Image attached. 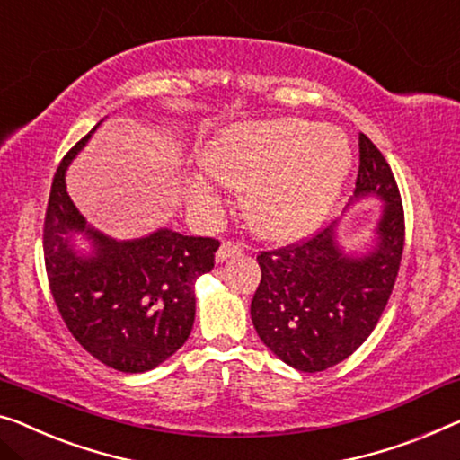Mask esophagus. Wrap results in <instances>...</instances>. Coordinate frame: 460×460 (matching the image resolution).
Masks as SVG:
<instances>
[{"instance_id":"esophagus-1","label":"esophagus","mask_w":460,"mask_h":460,"mask_svg":"<svg viewBox=\"0 0 460 460\" xmlns=\"http://www.w3.org/2000/svg\"><path fill=\"white\" fill-rule=\"evenodd\" d=\"M242 252H243V243L231 242V239H227V242L221 243V248H218V252H217V262H225L227 258L239 256Z\"/></svg>"}]
</instances>
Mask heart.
<instances>
[{"label": "heart", "instance_id": "obj_1", "mask_svg": "<svg viewBox=\"0 0 460 460\" xmlns=\"http://www.w3.org/2000/svg\"><path fill=\"white\" fill-rule=\"evenodd\" d=\"M349 161L345 136L301 119L237 123L202 153L213 180L243 190L242 212L250 229L279 242L318 227L337 200ZM190 200L200 210H212L217 183L194 175Z\"/></svg>", "mask_w": 460, "mask_h": 460}]
</instances>
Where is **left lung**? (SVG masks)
Wrapping results in <instances>:
<instances>
[{
	"label": "left lung",
	"instance_id": "obj_1",
	"mask_svg": "<svg viewBox=\"0 0 460 460\" xmlns=\"http://www.w3.org/2000/svg\"><path fill=\"white\" fill-rule=\"evenodd\" d=\"M386 202L378 243L361 258L337 245V227L285 248L260 252L262 269L252 299L258 337L277 358L299 372H324L358 351L378 324L405 248V212L390 164L366 134H359L355 198Z\"/></svg>",
	"mask_w": 460,
	"mask_h": 460
}]
</instances>
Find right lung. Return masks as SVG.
<instances>
[{
    "label": "right lung",
    "instance_id": "add662e5",
    "mask_svg": "<svg viewBox=\"0 0 460 460\" xmlns=\"http://www.w3.org/2000/svg\"><path fill=\"white\" fill-rule=\"evenodd\" d=\"M93 132L61 159L53 177L43 227L47 279L72 337L105 366L140 374L188 341L196 316L194 283L215 269L221 242L171 229L115 242L88 227L66 191V169ZM72 232L93 239L94 257L75 256Z\"/></svg>",
    "mask_w": 460,
    "mask_h": 460
}]
</instances>
